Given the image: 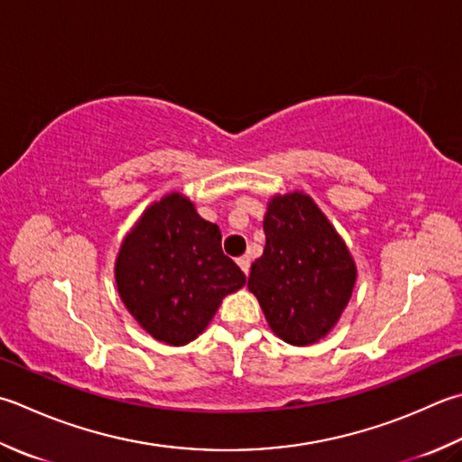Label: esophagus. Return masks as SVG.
Listing matches in <instances>:
<instances>
[{"label": "esophagus", "instance_id": "obj_1", "mask_svg": "<svg viewBox=\"0 0 462 462\" xmlns=\"http://www.w3.org/2000/svg\"><path fill=\"white\" fill-rule=\"evenodd\" d=\"M236 262H238V266L242 268V273L248 276V273H250V258L248 256H240Z\"/></svg>", "mask_w": 462, "mask_h": 462}]
</instances>
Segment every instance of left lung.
Here are the masks:
<instances>
[{
    "instance_id": "1",
    "label": "left lung",
    "mask_w": 462,
    "mask_h": 462,
    "mask_svg": "<svg viewBox=\"0 0 462 462\" xmlns=\"http://www.w3.org/2000/svg\"><path fill=\"white\" fill-rule=\"evenodd\" d=\"M262 228L266 246L250 268V292L274 334L288 345H312L346 309L355 262L327 216L302 192L273 198Z\"/></svg>"
}]
</instances>
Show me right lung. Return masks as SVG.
<instances>
[{"mask_svg": "<svg viewBox=\"0 0 462 462\" xmlns=\"http://www.w3.org/2000/svg\"><path fill=\"white\" fill-rule=\"evenodd\" d=\"M220 228L182 194L150 206L116 260L122 302L140 327L171 346L188 345L246 276L222 252Z\"/></svg>", "mask_w": 462, "mask_h": 462, "instance_id": "obj_1", "label": "right lung"}]
</instances>
